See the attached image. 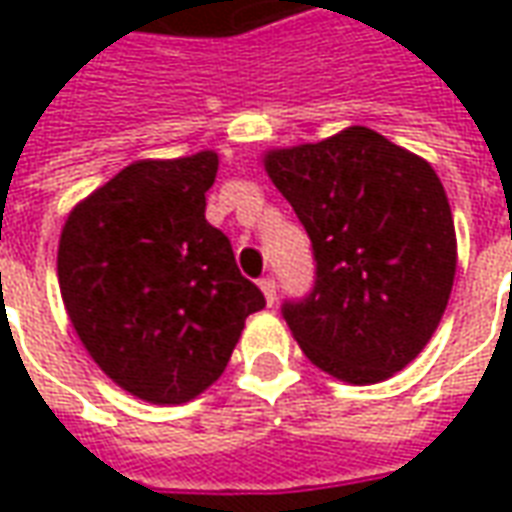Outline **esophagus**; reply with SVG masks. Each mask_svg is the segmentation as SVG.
Listing matches in <instances>:
<instances>
[{"mask_svg":"<svg viewBox=\"0 0 512 512\" xmlns=\"http://www.w3.org/2000/svg\"><path fill=\"white\" fill-rule=\"evenodd\" d=\"M260 290H263V296H266L268 304H274L277 301V282L271 277L260 279Z\"/></svg>","mask_w":512,"mask_h":512,"instance_id":"1","label":"esophagus"}]
</instances>
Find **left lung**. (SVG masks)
Segmentation results:
<instances>
[{"instance_id":"1","label":"left lung","mask_w":512,"mask_h":512,"mask_svg":"<svg viewBox=\"0 0 512 512\" xmlns=\"http://www.w3.org/2000/svg\"><path fill=\"white\" fill-rule=\"evenodd\" d=\"M315 255V288L282 315L312 365L378 384L414 362L450 301L458 241L436 169L373 128L266 150Z\"/></svg>"}]
</instances>
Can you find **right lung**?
I'll use <instances>...</instances> for the list:
<instances>
[{
  "mask_svg": "<svg viewBox=\"0 0 512 512\" xmlns=\"http://www.w3.org/2000/svg\"><path fill=\"white\" fill-rule=\"evenodd\" d=\"M216 169L213 150L134 161L62 227L57 277L73 329L120 389L156 406L202 395L266 307L205 219Z\"/></svg>",
  "mask_w": 512,
  "mask_h": 512,
  "instance_id": "obj_1",
  "label": "right lung"
}]
</instances>
